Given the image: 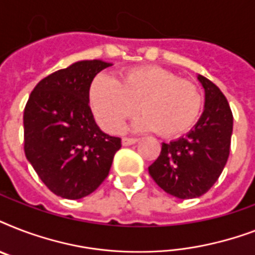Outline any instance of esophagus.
I'll list each match as a JSON object with an SVG mask.
<instances>
[{"instance_id": "1", "label": "esophagus", "mask_w": 255, "mask_h": 255, "mask_svg": "<svg viewBox=\"0 0 255 255\" xmlns=\"http://www.w3.org/2000/svg\"><path fill=\"white\" fill-rule=\"evenodd\" d=\"M122 143H123L124 147H127V145H132V144L137 143V139H135V137H123Z\"/></svg>"}]
</instances>
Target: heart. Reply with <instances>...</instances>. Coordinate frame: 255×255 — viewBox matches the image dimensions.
<instances>
[{"instance_id": "obj_1", "label": "heart", "mask_w": 255, "mask_h": 255, "mask_svg": "<svg viewBox=\"0 0 255 255\" xmlns=\"http://www.w3.org/2000/svg\"><path fill=\"white\" fill-rule=\"evenodd\" d=\"M88 99L95 119L108 132H119L139 107L140 128L163 137L189 132L201 115L204 98L193 82L168 70L145 66L120 74L118 82L98 75L91 82Z\"/></svg>"}]
</instances>
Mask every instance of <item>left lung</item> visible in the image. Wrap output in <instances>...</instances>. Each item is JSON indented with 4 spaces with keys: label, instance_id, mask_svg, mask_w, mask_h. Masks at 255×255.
<instances>
[{
    "label": "left lung",
    "instance_id": "obj_1",
    "mask_svg": "<svg viewBox=\"0 0 255 255\" xmlns=\"http://www.w3.org/2000/svg\"><path fill=\"white\" fill-rule=\"evenodd\" d=\"M205 90V110L184 137L161 144V152L148 168L155 182L174 197H200L214 185L230 153L233 114L225 95L213 82L198 75Z\"/></svg>",
    "mask_w": 255,
    "mask_h": 255
}]
</instances>
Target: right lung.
Returning <instances> with one entry per match:
<instances>
[{
	"instance_id": "1",
	"label": "right lung",
	"mask_w": 255,
	"mask_h": 255,
	"mask_svg": "<svg viewBox=\"0 0 255 255\" xmlns=\"http://www.w3.org/2000/svg\"><path fill=\"white\" fill-rule=\"evenodd\" d=\"M111 63L81 61L43 78L23 112V149L42 182L54 194L78 200L108 176L122 139L100 131L88 106L98 73Z\"/></svg>"
}]
</instances>
